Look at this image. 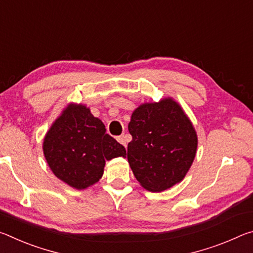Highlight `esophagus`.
I'll return each instance as SVG.
<instances>
[{
    "instance_id": "esophagus-1",
    "label": "esophagus",
    "mask_w": 253,
    "mask_h": 253,
    "mask_svg": "<svg viewBox=\"0 0 253 253\" xmlns=\"http://www.w3.org/2000/svg\"><path fill=\"white\" fill-rule=\"evenodd\" d=\"M117 140H118V143H121L123 146H125L126 147V145H127V138H126V135H121V136H118L117 137Z\"/></svg>"
}]
</instances>
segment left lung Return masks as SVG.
I'll use <instances>...</instances> for the list:
<instances>
[{"label": "left lung", "mask_w": 253, "mask_h": 253, "mask_svg": "<svg viewBox=\"0 0 253 253\" xmlns=\"http://www.w3.org/2000/svg\"><path fill=\"white\" fill-rule=\"evenodd\" d=\"M128 130L127 160L145 190L163 192L183 181L196 155L198 134L176 100L165 97L139 105Z\"/></svg>", "instance_id": "obj_1"}]
</instances>
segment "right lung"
I'll return each instance as SVG.
<instances>
[{"mask_svg": "<svg viewBox=\"0 0 253 253\" xmlns=\"http://www.w3.org/2000/svg\"><path fill=\"white\" fill-rule=\"evenodd\" d=\"M42 149L52 173L62 182L84 190L104 174L106 161L126 157V149L106 134L104 123L90 108L70 102L50 126Z\"/></svg>", "mask_w": 253, "mask_h": 253, "instance_id": "1", "label": "right lung"}]
</instances>
